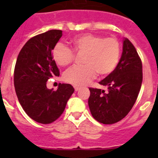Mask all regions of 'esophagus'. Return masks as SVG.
<instances>
[{
	"label": "esophagus",
	"instance_id": "esophagus-1",
	"mask_svg": "<svg viewBox=\"0 0 158 158\" xmlns=\"http://www.w3.org/2000/svg\"><path fill=\"white\" fill-rule=\"evenodd\" d=\"M74 89H75V91H78V90H80V88L77 87V86H75L74 87Z\"/></svg>",
	"mask_w": 158,
	"mask_h": 158
}]
</instances>
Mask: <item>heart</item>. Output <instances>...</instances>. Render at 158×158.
Segmentation results:
<instances>
[{
  "instance_id": "heart-1",
  "label": "heart",
  "mask_w": 158,
  "mask_h": 158,
  "mask_svg": "<svg viewBox=\"0 0 158 158\" xmlns=\"http://www.w3.org/2000/svg\"><path fill=\"white\" fill-rule=\"evenodd\" d=\"M73 51L85 54L84 66L73 67L64 75V80L73 85L81 87L95 77L96 73L105 76L115 69L120 56V45L115 38H105L93 34L76 36L71 41ZM54 61L66 66L74 59V54L65 46L58 44L53 51Z\"/></svg>"
}]
</instances>
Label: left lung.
<instances>
[{
    "label": "left lung",
    "instance_id": "left-lung-1",
    "mask_svg": "<svg viewBox=\"0 0 158 158\" xmlns=\"http://www.w3.org/2000/svg\"><path fill=\"white\" fill-rule=\"evenodd\" d=\"M142 82V65L136 49L123 38V53L115 69L100 85L108 91L89 88V107L93 118L104 124L120 121L133 107Z\"/></svg>",
    "mask_w": 158,
    "mask_h": 158
}]
</instances>
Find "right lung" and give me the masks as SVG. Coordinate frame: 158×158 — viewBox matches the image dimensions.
Instances as JSON below:
<instances>
[{
	"label": "right lung",
	"mask_w": 158,
	"mask_h": 158,
	"mask_svg": "<svg viewBox=\"0 0 158 158\" xmlns=\"http://www.w3.org/2000/svg\"><path fill=\"white\" fill-rule=\"evenodd\" d=\"M61 30H50L32 37L18 55L14 86L19 104L33 120L49 124L61 116L74 92L69 84H59L54 91L47 87L51 77L59 76L52 51L62 37Z\"/></svg>",
	"instance_id": "right-lung-1"
}]
</instances>
